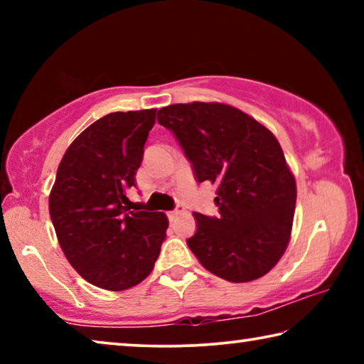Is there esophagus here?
Returning a JSON list of instances; mask_svg holds the SVG:
<instances>
[{
	"instance_id": "1",
	"label": "esophagus",
	"mask_w": 364,
	"mask_h": 364,
	"mask_svg": "<svg viewBox=\"0 0 364 364\" xmlns=\"http://www.w3.org/2000/svg\"><path fill=\"white\" fill-rule=\"evenodd\" d=\"M180 208H175V210H170V212H167V217H168V220L170 221H173L176 217H178V215H180Z\"/></svg>"
}]
</instances>
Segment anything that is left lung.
<instances>
[{
  "label": "left lung",
  "mask_w": 364,
  "mask_h": 364,
  "mask_svg": "<svg viewBox=\"0 0 364 364\" xmlns=\"http://www.w3.org/2000/svg\"><path fill=\"white\" fill-rule=\"evenodd\" d=\"M157 122L175 134L197 183L217 184L218 217L194 213L188 239L202 267L230 282L262 278L289 244L297 189L268 128L220 102L173 104Z\"/></svg>",
  "instance_id": "obj_1"
}]
</instances>
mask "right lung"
<instances>
[{
    "label": "right lung",
    "instance_id": "obj_1",
    "mask_svg": "<svg viewBox=\"0 0 364 364\" xmlns=\"http://www.w3.org/2000/svg\"><path fill=\"white\" fill-rule=\"evenodd\" d=\"M156 112H112L91 123L65 151L49 194V215L67 260L107 291H125L149 276L167 236L162 212L136 213L127 197Z\"/></svg>",
    "mask_w": 364,
    "mask_h": 364
}]
</instances>
